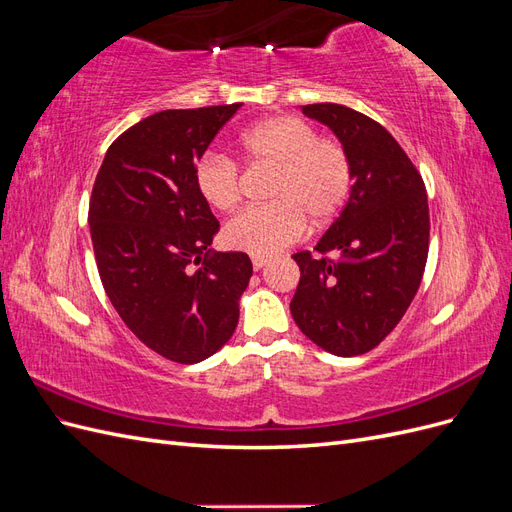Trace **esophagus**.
I'll return each mask as SVG.
<instances>
[{
	"mask_svg": "<svg viewBox=\"0 0 512 512\" xmlns=\"http://www.w3.org/2000/svg\"><path fill=\"white\" fill-rule=\"evenodd\" d=\"M267 262H269V258L267 256H252V267L258 271V269H262V267H265L267 265Z\"/></svg>",
	"mask_w": 512,
	"mask_h": 512,
	"instance_id": "34e87169",
	"label": "esophagus"
}]
</instances>
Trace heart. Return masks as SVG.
I'll use <instances>...</instances> for the list:
<instances>
[{"mask_svg": "<svg viewBox=\"0 0 512 512\" xmlns=\"http://www.w3.org/2000/svg\"><path fill=\"white\" fill-rule=\"evenodd\" d=\"M237 149L252 166H271L273 203L230 218L222 239L232 250L271 256L297 243L312 226H324L344 209L352 190V158L335 136L318 134L297 115H273L245 128ZM194 188L215 211H230L241 200L239 166L207 153L194 164Z\"/></svg>", "mask_w": 512, "mask_h": 512, "instance_id": "obj_1", "label": "heart"}]
</instances>
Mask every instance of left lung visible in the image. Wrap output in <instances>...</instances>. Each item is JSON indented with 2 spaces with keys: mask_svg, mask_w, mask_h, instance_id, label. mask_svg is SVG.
<instances>
[{
  "mask_svg": "<svg viewBox=\"0 0 512 512\" xmlns=\"http://www.w3.org/2000/svg\"><path fill=\"white\" fill-rule=\"evenodd\" d=\"M303 113L346 145L354 185L316 252L292 256L301 280L290 312L327 352L365 354L397 327L421 286L429 252L425 183L378 121L331 102L307 104Z\"/></svg>",
  "mask_w": 512,
  "mask_h": 512,
  "instance_id": "8db88e82",
  "label": "left lung"
}]
</instances>
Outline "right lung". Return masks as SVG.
<instances>
[{"instance_id": "1", "label": "right lung", "mask_w": 512, "mask_h": 512, "mask_svg": "<svg viewBox=\"0 0 512 512\" xmlns=\"http://www.w3.org/2000/svg\"><path fill=\"white\" fill-rule=\"evenodd\" d=\"M239 108L138 121L108 147L91 190V243L108 299L147 348L183 365L232 337L252 277L247 254L209 250L220 222L194 188V164Z\"/></svg>"}]
</instances>
